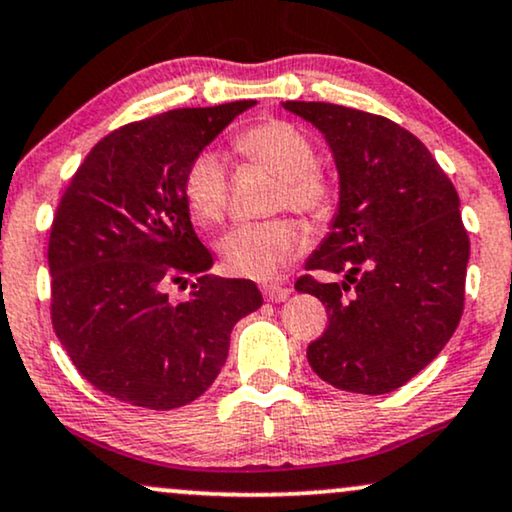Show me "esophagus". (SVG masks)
<instances>
[{"label": "esophagus", "mask_w": 512, "mask_h": 512, "mask_svg": "<svg viewBox=\"0 0 512 512\" xmlns=\"http://www.w3.org/2000/svg\"><path fill=\"white\" fill-rule=\"evenodd\" d=\"M262 293L269 302H283V300H288V297H290V288L281 286V283H271V286L262 288Z\"/></svg>", "instance_id": "obj_1"}]
</instances>
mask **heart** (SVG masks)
I'll use <instances>...</instances> for the list:
<instances>
[{
	"mask_svg": "<svg viewBox=\"0 0 512 512\" xmlns=\"http://www.w3.org/2000/svg\"><path fill=\"white\" fill-rule=\"evenodd\" d=\"M236 151L252 165L281 179L276 208L323 219L333 208V186L316 167V148L300 127L286 120H264L245 129ZM184 198L193 217L203 224L222 222L229 210V165L224 155L200 151L184 174ZM226 267L245 278H274L307 248V236L290 219L243 222L219 238Z\"/></svg>",
	"mask_w": 512,
	"mask_h": 512,
	"instance_id": "heart-1",
	"label": "heart"
}]
</instances>
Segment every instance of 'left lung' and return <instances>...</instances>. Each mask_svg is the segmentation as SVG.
<instances>
[{
  "label": "left lung",
  "instance_id": "8db88e82",
  "mask_svg": "<svg viewBox=\"0 0 512 512\" xmlns=\"http://www.w3.org/2000/svg\"><path fill=\"white\" fill-rule=\"evenodd\" d=\"M331 148L340 179L331 234L302 276L328 328L307 349L321 380L345 392L385 394L442 352L463 314L470 241L461 200L423 141L397 122L321 101H286Z\"/></svg>",
  "mask_w": 512,
  "mask_h": 512
}]
</instances>
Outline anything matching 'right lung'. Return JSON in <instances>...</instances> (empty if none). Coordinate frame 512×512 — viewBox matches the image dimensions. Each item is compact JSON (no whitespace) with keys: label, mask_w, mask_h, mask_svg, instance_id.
Instances as JSON below:
<instances>
[{"label":"right lung","mask_w":512,"mask_h":512,"mask_svg":"<svg viewBox=\"0 0 512 512\" xmlns=\"http://www.w3.org/2000/svg\"><path fill=\"white\" fill-rule=\"evenodd\" d=\"M257 101L179 108L103 137L77 167L49 236L51 323L96 390L141 409L191 404L222 371L231 328L262 307L248 278L208 274L186 167ZM192 295L172 303L167 282Z\"/></svg>","instance_id":"add662e5"}]
</instances>
